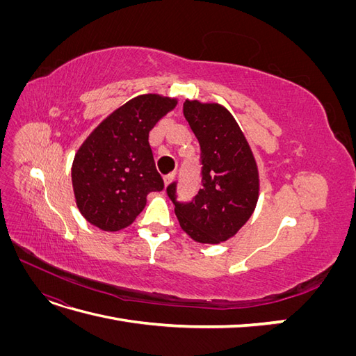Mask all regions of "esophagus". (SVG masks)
Returning <instances> with one entry per match:
<instances>
[{
    "instance_id": "esophagus-1",
    "label": "esophagus",
    "mask_w": 356,
    "mask_h": 356,
    "mask_svg": "<svg viewBox=\"0 0 356 356\" xmlns=\"http://www.w3.org/2000/svg\"><path fill=\"white\" fill-rule=\"evenodd\" d=\"M175 178V172H170V174H168V175H165L163 177V181H165V186H169L170 182H172V179Z\"/></svg>"
}]
</instances>
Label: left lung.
<instances>
[{"label": "left lung", "mask_w": 356, "mask_h": 356, "mask_svg": "<svg viewBox=\"0 0 356 356\" xmlns=\"http://www.w3.org/2000/svg\"><path fill=\"white\" fill-rule=\"evenodd\" d=\"M186 120L200 145L202 188L190 202L177 199V181L166 193L181 229L193 241L220 243L250 220L258 200V169L239 124L218 104L186 101Z\"/></svg>", "instance_id": "left-lung-1"}]
</instances>
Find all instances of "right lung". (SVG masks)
Here are the masks:
<instances>
[{"mask_svg": "<svg viewBox=\"0 0 356 356\" xmlns=\"http://www.w3.org/2000/svg\"><path fill=\"white\" fill-rule=\"evenodd\" d=\"M177 99L141 95L110 114L74 157L72 187L77 207L105 232L131 225L145 208L147 195L161 191L148 134Z\"/></svg>", "mask_w": 356, "mask_h": 356, "instance_id": "add662e5", "label": "right lung"}]
</instances>
